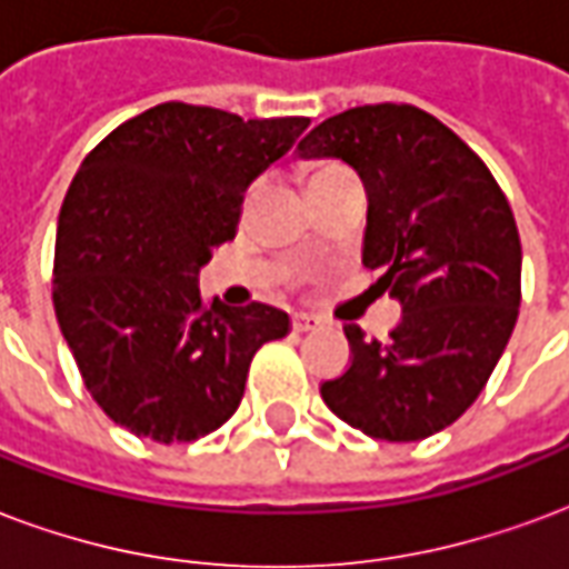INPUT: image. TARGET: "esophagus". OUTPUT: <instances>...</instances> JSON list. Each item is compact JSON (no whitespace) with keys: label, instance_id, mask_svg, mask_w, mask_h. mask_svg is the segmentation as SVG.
<instances>
[{"label":"esophagus","instance_id":"1","mask_svg":"<svg viewBox=\"0 0 569 569\" xmlns=\"http://www.w3.org/2000/svg\"><path fill=\"white\" fill-rule=\"evenodd\" d=\"M290 327H293L297 333L318 330V327H321V318H315V315H293V318H290Z\"/></svg>","mask_w":569,"mask_h":569}]
</instances>
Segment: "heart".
Returning <instances> with one entry per match:
<instances>
[{"label":"heart","instance_id":"obj_1","mask_svg":"<svg viewBox=\"0 0 569 569\" xmlns=\"http://www.w3.org/2000/svg\"><path fill=\"white\" fill-rule=\"evenodd\" d=\"M300 178H302V184H306V193L312 197V193H318V190H325L330 188V184H336V181H346V178H355V176H351L342 163L321 160V163L306 166V169L300 172Z\"/></svg>","mask_w":569,"mask_h":569}]
</instances>
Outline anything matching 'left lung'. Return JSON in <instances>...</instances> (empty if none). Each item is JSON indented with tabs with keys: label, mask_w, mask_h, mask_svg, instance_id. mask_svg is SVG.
I'll return each mask as SVG.
<instances>
[{
	"label": "left lung",
	"mask_w": 569,
	"mask_h": 569,
	"mask_svg": "<svg viewBox=\"0 0 569 569\" xmlns=\"http://www.w3.org/2000/svg\"><path fill=\"white\" fill-rule=\"evenodd\" d=\"M302 157H339L367 188L363 263L403 306L388 339L346 325L351 363L321 381L346 425L416 442L458 421L495 372L521 306V239L509 199L460 136L406 102L318 123Z\"/></svg>",
	"instance_id": "left-lung-1"
}]
</instances>
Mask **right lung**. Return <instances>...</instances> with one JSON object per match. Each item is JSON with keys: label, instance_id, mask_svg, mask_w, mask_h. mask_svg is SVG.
<instances>
[{"label": "right lung", "instance_id": "right-lung-1", "mask_svg": "<svg viewBox=\"0 0 569 569\" xmlns=\"http://www.w3.org/2000/svg\"><path fill=\"white\" fill-rule=\"evenodd\" d=\"M306 127L163 102L123 120L74 172L53 312L114 425L166 446L206 437L242 403L257 348L288 333V315L267 302L206 306L197 276L236 236L244 188Z\"/></svg>", "mask_w": 569, "mask_h": 569}]
</instances>
